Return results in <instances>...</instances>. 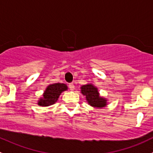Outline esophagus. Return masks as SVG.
<instances>
[{
  "label": "esophagus",
  "instance_id": "34e87169",
  "mask_svg": "<svg viewBox=\"0 0 153 153\" xmlns=\"http://www.w3.org/2000/svg\"><path fill=\"white\" fill-rule=\"evenodd\" d=\"M68 87H69V88L71 91H74V89H75V85H74L73 83H70L68 85Z\"/></svg>",
  "mask_w": 153,
  "mask_h": 153
}]
</instances>
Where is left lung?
Segmentation results:
<instances>
[{
	"label": "left lung",
	"mask_w": 153,
	"mask_h": 153,
	"mask_svg": "<svg viewBox=\"0 0 153 153\" xmlns=\"http://www.w3.org/2000/svg\"><path fill=\"white\" fill-rule=\"evenodd\" d=\"M81 93L85 96L88 104L95 108H103L107 105V100L100 97L97 87L92 84H87L81 87Z\"/></svg>",
	"instance_id": "left-lung-1"
}]
</instances>
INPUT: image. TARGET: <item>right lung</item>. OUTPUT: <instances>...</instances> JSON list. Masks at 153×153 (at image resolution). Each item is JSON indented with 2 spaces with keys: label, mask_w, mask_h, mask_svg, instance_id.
Masks as SVG:
<instances>
[{
  "label": "right lung",
  "mask_w": 153,
  "mask_h": 153,
  "mask_svg": "<svg viewBox=\"0 0 153 153\" xmlns=\"http://www.w3.org/2000/svg\"><path fill=\"white\" fill-rule=\"evenodd\" d=\"M68 90V86L63 83L50 84L44 91L42 97L38 100L37 104L41 107H48L56 102L60 94L65 91Z\"/></svg>",
  "instance_id": "add662e5"
}]
</instances>
